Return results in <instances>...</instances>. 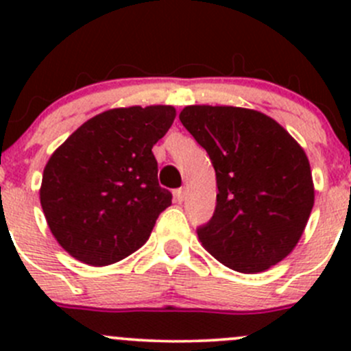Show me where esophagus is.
I'll list each match as a JSON object with an SVG mask.
<instances>
[{"label": "esophagus", "mask_w": 351, "mask_h": 351, "mask_svg": "<svg viewBox=\"0 0 351 351\" xmlns=\"http://www.w3.org/2000/svg\"><path fill=\"white\" fill-rule=\"evenodd\" d=\"M175 198H176V202H178V204H182V202H185V198H186V190H185V189L176 190V192H175Z\"/></svg>", "instance_id": "34e87169"}]
</instances>
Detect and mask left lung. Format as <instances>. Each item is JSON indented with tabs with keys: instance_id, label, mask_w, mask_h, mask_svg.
Returning <instances> with one entry per match:
<instances>
[{
	"instance_id": "obj_1",
	"label": "left lung",
	"mask_w": 351,
	"mask_h": 351,
	"mask_svg": "<svg viewBox=\"0 0 351 351\" xmlns=\"http://www.w3.org/2000/svg\"><path fill=\"white\" fill-rule=\"evenodd\" d=\"M180 120L207 151L217 205L197 231L228 268L260 274L292 253L314 205L306 151L271 117L228 105H189Z\"/></svg>"
}]
</instances>
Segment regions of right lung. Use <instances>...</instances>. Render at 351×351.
Segmentation results:
<instances>
[{
	"label": "right lung",
	"instance_id": "obj_1",
	"mask_svg": "<svg viewBox=\"0 0 351 351\" xmlns=\"http://www.w3.org/2000/svg\"><path fill=\"white\" fill-rule=\"evenodd\" d=\"M171 105L112 108L77 127L44 168L40 205L56 241L77 261L107 267L149 239L171 205L158 183L153 146L168 132Z\"/></svg>",
	"mask_w": 351,
	"mask_h": 351
}]
</instances>
